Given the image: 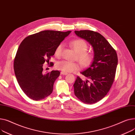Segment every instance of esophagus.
<instances>
[{"label":"esophagus","mask_w":135,"mask_h":135,"mask_svg":"<svg viewBox=\"0 0 135 135\" xmlns=\"http://www.w3.org/2000/svg\"><path fill=\"white\" fill-rule=\"evenodd\" d=\"M60 74L62 75H68V73H65V72H63V71H61V72L60 73Z\"/></svg>","instance_id":"esophagus-1"}]
</instances>
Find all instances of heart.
I'll list each match as a JSON object with an SVG mask.
<instances>
[{"instance_id": "heart-1", "label": "heart", "mask_w": 135, "mask_h": 135, "mask_svg": "<svg viewBox=\"0 0 135 135\" xmlns=\"http://www.w3.org/2000/svg\"><path fill=\"white\" fill-rule=\"evenodd\" d=\"M71 47L77 53V59L83 68L89 66L93 62L94 54L93 52L86 51L88 45L83 40L77 39L70 42ZM63 44H60L55 50V55L59 57L61 54ZM55 68L65 73H71L80 69V66L77 62L62 60L57 62Z\"/></svg>"}]
</instances>
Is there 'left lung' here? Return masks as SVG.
Returning <instances> with one entry per match:
<instances>
[{
    "label": "left lung",
    "mask_w": 135,
    "mask_h": 135,
    "mask_svg": "<svg viewBox=\"0 0 135 135\" xmlns=\"http://www.w3.org/2000/svg\"><path fill=\"white\" fill-rule=\"evenodd\" d=\"M76 35L92 46L94 58L91 65L81 74L89 80L77 77L74 84L76 97L87 104H95L104 98L113 83L118 64L116 51L102 35L95 31H75Z\"/></svg>",
    "instance_id": "8db88e82"
}]
</instances>
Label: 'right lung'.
<instances>
[{
  "instance_id": "add662e5",
  "label": "right lung",
  "mask_w": 135,
  "mask_h": 135,
  "mask_svg": "<svg viewBox=\"0 0 135 135\" xmlns=\"http://www.w3.org/2000/svg\"><path fill=\"white\" fill-rule=\"evenodd\" d=\"M71 32L44 30L27 36L21 43L13 69L21 88L31 99L40 100L52 93L60 72L53 70L44 74L43 64L49 63L57 47Z\"/></svg>"
}]
</instances>
